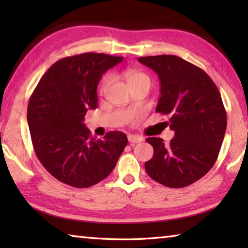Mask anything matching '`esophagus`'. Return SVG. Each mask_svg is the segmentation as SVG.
Instances as JSON below:
<instances>
[{"instance_id":"obj_1","label":"esophagus","mask_w":248,"mask_h":248,"mask_svg":"<svg viewBox=\"0 0 248 248\" xmlns=\"http://www.w3.org/2000/svg\"><path fill=\"white\" fill-rule=\"evenodd\" d=\"M128 140L130 143L133 144V143H139V142H142L143 141V138L139 136H134V134H130V136H128Z\"/></svg>"}]
</instances>
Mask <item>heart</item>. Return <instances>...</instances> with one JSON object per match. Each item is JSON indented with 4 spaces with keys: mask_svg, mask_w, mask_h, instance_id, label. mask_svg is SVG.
I'll use <instances>...</instances> for the list:
<instances>
[{
    "mask_svg": "<svg viewBox=\"0 0 248 248\" xmlns=\"http://www.w3.org/2000/svg\"><path fill=\"white\" fill-rule=\"evenodd\" d=\"M124 75L125 77V78H127L129 86L133 85V84H137V83H141V82L150 83V78L148 75L143 72H141V71H139V70L129 68L127 70H124ZM111 81H112L111 75H106V77L103 78L102 85H100V92H102V93H105V92H106L109 85H110Z\"/></svg>",
    "mask_w": 248,
    "mask_h": 248,
    "instance_id": "heart-1",
    "label": "heart"
}]
</instances>
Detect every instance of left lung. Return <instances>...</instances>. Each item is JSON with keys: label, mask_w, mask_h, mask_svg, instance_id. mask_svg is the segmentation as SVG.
<instances>
[{"label": "left lung", "mask_w": 248, "mask_h": 248, "mask_svg": "<svg viewBox=\"0 0 248 248\" xmlns=\"http://www.w3.org/2000/svg\"><path fill=\"white\" fill-rule=\"evenodd\" d=\"M138 60L157 74L161 96L155 111L170 116L175 132L169 145L161 138L146 139L154 150L145 162L146 173L166 187L189 186L211 170L224 139L226 112L220 92L203 70L179 57Z\"/></svg>", "instance_id": "1"}]
</instances>
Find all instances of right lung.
<instances>
[{"instance_id":"add662e5","label":"right lung","mask_w":248,"mask_h":248,"mask_svg":"<svg viewBox=\"0 0 248 248\" xmlns=\"http://www.w3.org/2000/svg\"><path fill=\"white\" fill-rule=\"evenodd\" d=\"M123 57L87 52L66 57L50 66L29 99L27 123L33 150L59 182L87 188L111 173L128 143L120 131L104 139L91 137L84 124L97 108V85Z\"/></svg>"}]
</instances>
